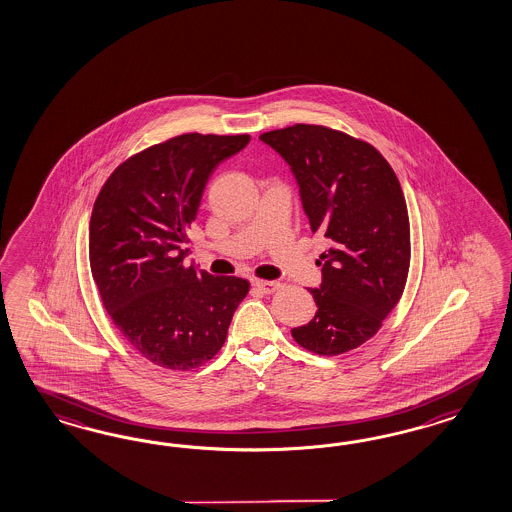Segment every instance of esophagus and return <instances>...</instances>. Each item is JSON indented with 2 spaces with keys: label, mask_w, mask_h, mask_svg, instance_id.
<instances>
[{
  "label": "esophagus",
  "mask_w": 512,
  "mask_h": 512,
  "mask_svg": "<svg viewBox=\"0 0 512 512\" xmlns=\"http://www.w3.org/2000/svg\"><path fill=\"white\" fill-rule=\"evenodd\" d=\"M251 285H253L255 291L264 293V295H272V293H276L279 287H281L278 281H263V279H253Z\"/></svg>",
  "instance_id": "1"
}]
</instances>
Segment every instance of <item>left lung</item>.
Returning <instances> with one entry per match:
<instances>
[{
    "mask_svg": "<svg viewBox=\"0 0 512 512\" xmlns=\"http://www.w3.org/2000/svg\"><path fill=\"white\" fill-rule=\"evenodd\" d=\"M295 176L311 233L323 234L317 313L291 330L298 345L334 357L370 340L398 304L411 242L402 186L372 144L323 125L263 133Z\"/></svg>",
    "mask_w": 512,
    "mask_h": 512,
    "instance_id": "1",
    "label": "left lung"
}]
</instances>
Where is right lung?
Segmentation results:
<instances>
[{"label":"right lung","instance_id":"add662e5","mask_svg":"<svg viewBox=\"0 0 512 512\" xmlns=\"http://www.w3.org/2000/svg\"><path fill=\"white\" fill-rule=\"evenodd\" d=\"M249 135L187 133L124 161L90 219V266L112 323L161 368L193 370L223 347L249 283L187 266L202 191Z\"/></svg>","mask_w":512,"mask_h":512}]
</instances>
